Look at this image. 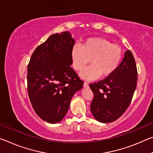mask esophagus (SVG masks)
<instances>
[{
    "label": "esophagus",
    "mask_w": 153,
    "mask_h": 153,
    "mask_svg": "<svg viewBox=\"0 0 153 153\" xmlns=\"http://www.w3.org/2000/svg\"><path fill=\"white\" fill-rule=\"evenodd\" d=\"M84 87H85V88H88V87H89L88 83L86 82H85L84 83Z\"/></svg>",
    "instance_id": "obj_1"
}]
</instances>
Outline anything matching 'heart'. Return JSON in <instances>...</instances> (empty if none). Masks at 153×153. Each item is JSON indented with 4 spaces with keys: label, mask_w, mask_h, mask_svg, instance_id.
I'll return each instance as SVG.
<instances>
[{
    "label": "heart",
    "mask_w": 153,
    "mask_h": 153,
    "mask_svg": "<svg viewBox=\"0 0 153 153\" xmlns=\"http://www.w3.org/2000/svg\"><path fill=\"white\" fill-rule=\"evenodd\" d=\"M71 56L73 67L77 71L82 70L91 60L93 65L82 71L80 76L85 79L93 80L115 73L120 66L123 51L120 46L109 40L92 37L85 40L82 46L74 45Z\"/></svg>",
    "instance_id": "b5f03b06"
}]
</instances>
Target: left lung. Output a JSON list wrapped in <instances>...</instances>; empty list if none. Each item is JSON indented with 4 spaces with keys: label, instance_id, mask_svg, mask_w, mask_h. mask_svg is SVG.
<instances>
[{
    "label": "left lung",
    "instance_id": "left-lung-1",
    "mask_svg": "<svg viewBox=\"0 0 153 153\" xmlns=\"http://www.w3.org/2000/svg\"><path fill=\"white\" fill-rule=\"evenodd\" d=\"M137 77L135 59L129 50L115 73L97 83L90 84L94 94L90 110L96 120L110 123L123 115L132 100Z\"/></svg>",
    "mask_w": 153,
    "mask_h": 153
}]
</instances>
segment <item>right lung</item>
I'll return each instance as SVG.
<instances>
[{
	"instance_id": "obj_1",
	"label": "right lung",
	"mask_w": 153,
	"mask_h": 153,
	"mask_svg": "<svg viewBox=\"0 0 153 153\" xmlns=\"http://www.w3.org/2000/svg\"><path fill=\"white\" fill-rule=\"evenodd\" d=\"M75 40L68 32L51 35L33 51L27 65V93L36 114L56 123L68 111L84 82L71 67Z\"/></svg>"
}]
</instances>
